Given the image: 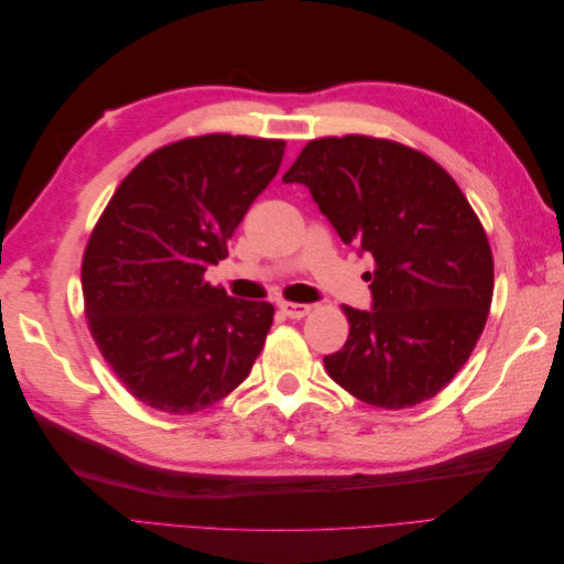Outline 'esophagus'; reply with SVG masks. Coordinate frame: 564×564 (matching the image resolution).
Returning a JSON list of instances; mask_svg holds the SVG:
<instances>
[{
    "label": "esophagus",
    "instance_id": "obj_1",
    "mask_svg": "<svg viewBox=\"0 0 564 564\" xmlns=\"http://www.w3.org/2000/svg\"><path fill=\"white\" fill-rule=\"evenodd\" d=\"M280 311H282L286 317L301 319V317H305V315L311 313V305H308V303H289V301H282V303H280Z\"/></svg>",
    "mask_w": 564,
    "mask_h": 564
}]
</instances>
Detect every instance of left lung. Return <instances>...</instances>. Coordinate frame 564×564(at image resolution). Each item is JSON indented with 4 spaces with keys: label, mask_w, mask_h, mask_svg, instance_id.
<instances>
[{
    "label": "left lung",
    "mask_w": 564,
    "mask_h": 564,
    "mask_svg": "<svg viewBox=\"0 0 564 564\" xmlns=\"http://www.w3.org/2000/svg\"><path fill=\"white\" fill-rule=\"evenodd\" d=\"M311 191L344 245L371 253V311L346 305L329 377L373 406L435 398L466 365L494 292L487 235L454 178L421 152L369 135L317 139L282 176Z\"/></svg>",
    "instance_id": "obj_1"
}]
</instances>
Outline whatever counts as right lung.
I'll return each instance as SVG.
<instances>
[{"label":"right lung","instance_id":"right-lung-1","mask_svg":"<svg viewBox=\"0 0 564 564\" xmlns=\"http://www.w3.org/2000/svg\"><path fill=\"white\" fill-rule=\"evenodd\" d=\"M284 145L228 133L164 145L98 218L82 263L84 311L106 362L148 406L195 414L249 377L275 308L228 296L204 272L226 259Z\"/></svg>","mask_w":564,"mask_h":564}]
</instances>
